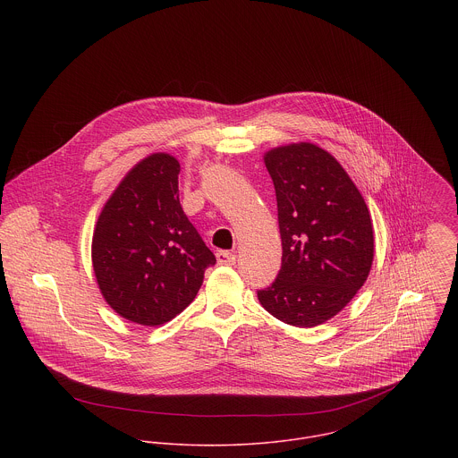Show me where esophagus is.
<instances>
[{
  "label": "esophagus",
  "mask_w": 458,
  "mask_h": 458,
  "mask_svg": "<svg viewBox=\"0 0 458 458\" xmlns=\"http://www.w3.org/2000/svg\"><path fill=\"white\" fill-rule=\"evenodd\" d=\"M216 261H218V264H234L236 256L229 250H218L216 252Z\"/></svg>",
  "instance_id": "obj_1"
}]
</instances>
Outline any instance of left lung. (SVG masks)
I'll list each match as a JSON object with an SVG mask.
<instances>
[{
  "instance_id": "1",
  "label": "left lung",
  "mask_w": 458,
  "mask_h": 458,
  "mask_svg": "<svg viewBox=\"0 0 458 458\" xmlns=\"http://www.w3.org/2000/svg\"><path fill=\"white\" fill-rule=\"evenodd\" d=\"M264 164L276 196L282 266L258 298L291 327L323 325L352 300L372 267L369 208L342 165L316 144L275 148Z\"/></svg>"
}]
</instances>
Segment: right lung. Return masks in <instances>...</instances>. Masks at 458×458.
I'll return each instance as SVG.
<instances>
[{
    "label": "right lung",
    "mask_w": 458,
    "mask_h": 458,
    "mask_svg": "<svg viewBox=\"0 0 458 458\" xmlns=\"http://www.w3.org/2000/svg\"><path fill=\"white\" fill-rule=\"evenodd\" d=\"M180 162L155 153L106 202L91 243L106 301L125 319L158 327L183 312L216 259L183 213Z\"/></svg>",
    "instance_id": "right-lung-1"
}]
</instances>
